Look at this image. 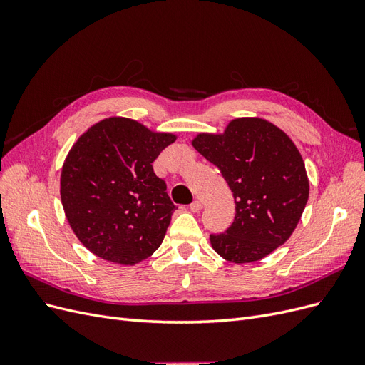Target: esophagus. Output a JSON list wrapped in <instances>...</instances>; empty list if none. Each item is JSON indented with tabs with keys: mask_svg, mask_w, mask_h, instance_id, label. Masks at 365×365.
Masks as SVG:
<instances>
[{
	"mask_svg": "<svg viewBox=\"0 0 365 365\" xmlns=\"http://www.w3.org/2000/svg\"><path fill=\"white\" fill-rule=\"evenodd\" d=\"M201 208H202V202H201V201H193V202L190 204V210H192L193 213H197Z\"/></svg>",
	"mask_w": 365,
	"mask_h": 365,
	"instance_id": "obj_1",
	"label": "esophagus"
}]
</instances>
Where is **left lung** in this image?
<instances>
[{"label":"left lung","mask_w":365,"mask_h":365,"mask_svg":"<svg viewBox=\"0 0 365 365\" xmlns=\"http://www.w3.org/2000/svg\"><path fill=\"white\" fill-rule=\"evenodd\" d=\"M192 145L220 170L235 196L233 224L210 235L219 256L251 263L283 245L309 197L304 163L292 140L269 121L248 117L231 120L224 134H197Z\"/></svg>","instance_id":"1"}]
</instances>
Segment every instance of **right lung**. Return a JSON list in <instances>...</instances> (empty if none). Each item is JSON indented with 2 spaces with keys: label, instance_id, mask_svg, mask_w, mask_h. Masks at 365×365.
<instances>
[{
  "label": "right lung",
  "instance_id": "add662e5",
  "mask_svg": "<svg viewBox=\"0 0 365 365\" xmlns=\"http://www.w3.org/2000/svg\"><path fill=\"white\" fill-rule=\"evenodd\" d=\"M175 140L135 120L109 117L70 149L61 173L63 212L97 257L135 264L161 245L176 207L152 163Z\"/></svg>",
  "mask_w": 365,
  "mask_h": 365
}]
</instances>
